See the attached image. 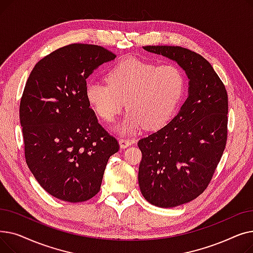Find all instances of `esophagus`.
Instances as JSON below:
<instances>
[{"mask_svg": "<svg viewBox=\"0 0 253 253\" xmlns=\"http://www.w3.org/2000/svg\"><path fill=\"white\" fill-rule=\"evenodd\" d=\"M119 144H120V148L121 149H127L129 145L131 144V141L129 139H119Z\"/></svg>", "mask_w": 253, "mask_h": 253, "instance_id": "esophagus-1", "label": "esophagus"}]
</instances>
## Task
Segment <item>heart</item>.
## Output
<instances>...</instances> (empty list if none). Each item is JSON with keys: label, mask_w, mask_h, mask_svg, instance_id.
<instances>
[{"label": "heart", "mask_w": 253, "mask_h": 253, "mask_svg": "<svg viewBox=\"0 0 253 253\" xmlns=\"http://www.w3.org/2000/svg\"><path fill=\"white\" fill-rule=\"evenodd\" d=\"M106 83L89 82L86 99L103 121L112 120L125 105L127 114L114 130L133 134L164 127L176 114L182 100L185 80L173 64L157 65L136 58L116 63L106 74Z\"/></svg>", "instance_id": "obj_1"}]
</instances>
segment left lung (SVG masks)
Here are the masks:
<instances>
[{"instance_id": "1", "label": "left lung", "mask_w": 253, "mask_h": 253, "mask_svg": "<svg viewBox=\"0 0 253 253\" xmlns=\"http://www.w3.org/2000/svg\"><path fill=\"white\" fill-rule=\"evenodd\" d=\"M175 61L189 79L188 97L164 127L138 141V184L151 204L171 208L189 203L207 188L227 141L228 94L211 64L178 46H145Z\"/></svg>"}]
</instances>
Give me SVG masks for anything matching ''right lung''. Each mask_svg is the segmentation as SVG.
I'll return each instance as SVG.
<instances>
[{
  "label": "right lung",
  "mask_w": 253,
  "mask_h": 253,
  "mask_svg": "<svg viewBox=\"0 0 253 253\" xmlns=\"http://www.w3.org/2000/svg\"><path fill=\"white\" fill-rule=\"evenodd\" d=\"M115 58L100 46L72 44L40 60L26 81L19 108L26 164L59 200L94 197L110 157L119 151L85 95L89 76Z\"/></svg>",
  "instance_id": "add662e5"
}]
</instances>
